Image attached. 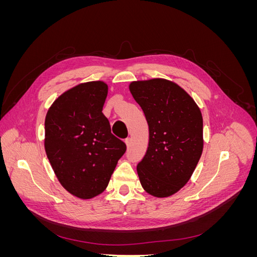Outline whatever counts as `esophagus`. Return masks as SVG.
<instances>
[{"instance_id": "esophagus-1", "label": "esophagus", "mask_w": 257, "mask_h": 257, "mask_svg": "<svg viewBox=\"0 0 257 257\" xmlns=\"http://www.w3.org/2000/svg\"><path fill=\"white\" fill-rule=\"evenodd\" d=\"M125 144H126V146H127V148L131 146V144H132V139L128 137V138H126L125 139Z\"/></svg>"}]
</instances>
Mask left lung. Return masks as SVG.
Wrapping results in <instances>:
<instances>
[{
  "label": "left lung",
  "instance_id": "obj_1",
  "mask_svg": "<svg viewBox=\"0 0 257 257\" xmlns=\"http://www.w3.org/2000/svg\"><path fill=\"white\" fill-rule=\"evenodd\" d=\"M130 91L149 126L139 180L151 195L170 196L190 180L203 152L201 112L188 93L165 79L134 81Z\"/></svg>",
  "mask_w": 257,
  "mask_h": 257
}]
</instances>
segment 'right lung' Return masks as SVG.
I'll use <instances>...</instances> for the list:
<instances>
[{"label": "right lung", "instance_id": "add662e5", "mask_svg": "<svg viewBox=\"0 0 257 257\" xmlns=\"http://www.w3.org/2000/svg\"><path fill=\"white\" fill-rule=\"evenodd\" d=\"M107 93L103 81L76 85L54 100L45 120V150L53 172L65 190L83 199L107 188L126 151L102 112Z\"/></svg>", "mask_w": 257, "mask_h": 257}]
</instances>
